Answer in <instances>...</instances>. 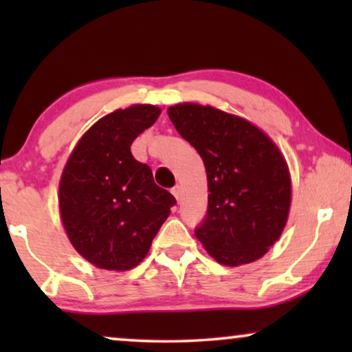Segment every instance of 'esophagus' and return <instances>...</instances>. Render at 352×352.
Here are the masks:
<instances>
[{
    "label": "esophagus",
    "mask_w": 352,
    "mask_h": 352,
    "mask_svg": "<svg viewBox=\"0 0 352 352\" xmlns=\"http://www.w3.org/2000/svg\"><path fill=\"white\" fill-rule=\"evenodd\" d=\"M171 194L176 197V200H177V201H179V200H181V194H182L181 186H175V187H173V189H171Z\"/></svg>",
    "instance_id": "1"
}]
</instances>
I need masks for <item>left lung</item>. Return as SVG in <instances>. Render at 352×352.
<instances>
[{"label":"left lung","instance_id":"left-lung-1","mask_svg":"<svg viewBox=\"0 0 352 352\" xmlns=\"http://www.w3.org/2000/svg\"><path fill=\"white\" fill-rule=\"evenodd\" d=\"M168 117L199 152L208 177V210L195 237L226 266L256 261L277 242L288 218L285 158L261 129L210 105L177 104Z\"/></svg>","mask_w":352,"mask_h":352}]
</instances>
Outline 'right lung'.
<instances>
[{"label": "right lung", "mask_w": 352, "mask_h": 352, "mask_svg": "<svg viewBox=\"0 0 352 352\" xmlns=\"http://www.w3.org/2000/svg\"><path fill=\"white\" fill-rule=\"evenodd\" d=\"M155 105L105 115L76 144L60 177L59 206L72 245L100 269L128 271L146 258L176 199L153 182L131 144L157 122Z\"/></svg>", "instance_id": "obj_1"}]
</instances>
